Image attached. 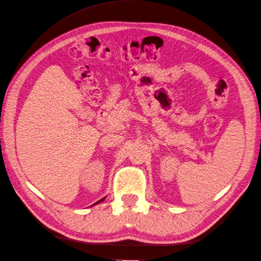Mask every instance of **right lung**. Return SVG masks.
I'll return each mask as SVG.
<instances>
[{"instance_id": "obj_1", "label": "right lung", "mask_w": 261, "mask_h": 261, "mask_svg": "<svg viewBox=\"0 0 261 261\" xmlns=\"http://www.w3.org/2000/svg\"><path fill=\"white\" fill-rule=\"evenodd\" d=\"M105 199H106V197H105V198H102V199H100V200H99V201H97V202H96V203H93V204H92V206H94V204H98V203H100V202H102V201H103V200H105Z\"/></svg>"}]
</instances>
